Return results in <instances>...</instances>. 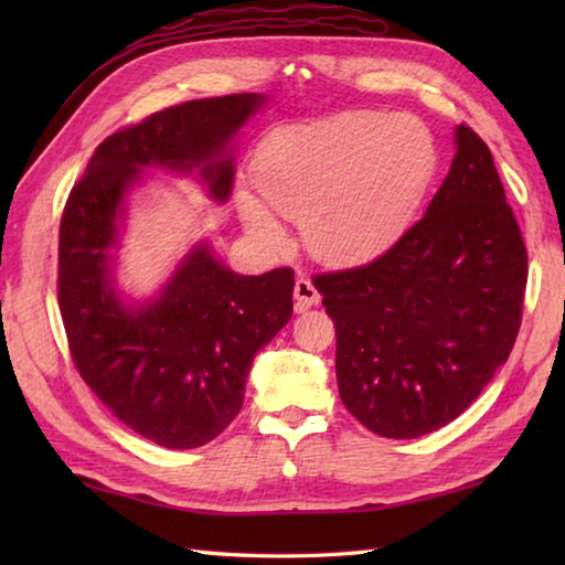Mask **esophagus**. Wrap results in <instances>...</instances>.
<instances>
[{
  "mask_svg": "<svg viewBox=\"0 0 565 565\" xmlns=\"http://www.w3.org/2000/svg\"><path fill=\"white\" fill-rule=\"evenodd\" d=\"M294 296H296V308L298 310H306L310 306H318L320 303V291L316 289V284L310 281L308 276H301V279H296Z\"/></svg>",
  "mask_w": 565,
  "mask_h": 565,
  "instance_id": "esophagus-1",
  "label": "esophagus"
}]
</instances>
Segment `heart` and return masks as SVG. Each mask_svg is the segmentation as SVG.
I'll return each mask as SVG.
<instances>
[{
	"mask_svg": "<svg viewBox=\"0 0 565 565\" xmlns=\"http://www.w3.org/2000/svg\"><path fill=\"white\" fill-rule=\"evenodd\" d=\"M435 164V138L417 118L347 111L274 130L255 179L274 211L301 221L316 255L350 262L379 255L405 231ZM243 218L269 243L284 239L257 201H243Z\"/></svg>",
	"mask_w": 565,
	"mask_h": 565,
	"instance_id": "b5f03b06",
	"label": "heart"
}]
</instances>
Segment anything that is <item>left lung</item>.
<instances>
[{"label":"left lung","instance_id":"obj_1","mask_svg":"<svg viewBox=\"0 0 565 565\" xmlns=\"http://www.w3.org/2000/svg\"><path fill=\"white\" fill-rule=\"evenodd\" d=\"M338 334L340 398L391 439L459 417L508 362L522 326L526 247L483 138L456 154L427 213L362 267L318 274Z\"/></svg>","mask_w":565,"mask_h":565}]
</instances>
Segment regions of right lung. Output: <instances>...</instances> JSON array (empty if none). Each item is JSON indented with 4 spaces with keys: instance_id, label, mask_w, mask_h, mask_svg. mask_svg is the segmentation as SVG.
<instances>
[{
    "instance_id": "right-lung-1",
    "label": "right lung",
    "mask_w": 565,
    "mask_h": 565,
    "mask_svg": "<svg viewBox=\"0 0 565 565\" xmlns=\"http://www.w3.org/2000/svg\"><path fill=\"white\" fill-rule=\"evenodd\" d=\"M264 94L194 99L116 130L72 186L57 243V303L72 362L97 398L167 449L215 439L243 407L255 356L294 313V269L239 276L194 247L152 303L128 308L111 247L140 167L199 174L215 201L233 189L227 142Z\"/></svg>"
}]
</instances>
